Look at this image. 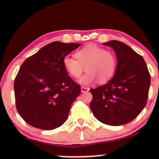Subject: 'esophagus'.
Returning <instances> with one entry per match:
<instances>
[{
	"label": "esophagus",
	"mask_w": 159,
	"mask_h": 159,
	"mask_svg": "<svg viewBox=\"0 0 159 159\" xmlns=\"http://www.w3.org/2000/svg\"><path fill=\"white\" fill-rule=\"evenodd\" d=\"M89 90H90V89H89L88 88H86V87H83V86L81 87V91L82 93L88 92Z\"/></svg>",
	"instance_id": "esophagus-1"
}]
</instances>
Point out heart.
<instances>
[{
	"instance_id": "1",
	"label": "heart",
	"mask_w": 159,
	"mask_h": 159,
	"mask_svg": "<svg viewBox=\"0 0 159 159\" xmlns=\"http://www.w3.org/2000/svg\"><path fill=\"white\" fill-rule=\"evenodd\" d=\"M76 58L66 56L63 58V66L71 77L79 79L85 67L87 72L80 82L89 84L98 80L106 83L114 77L116 71V58L111 51L95 44H89L78 49Z\"/></svg>"
}]
</instances>
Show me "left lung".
I'll return each instance as SVG.
<instances>
[{"label": "left lung", "mask_w": 159, "mask_h": 159, "mask_svg": "<svg viewBox=\"0 0 159 159\" xmlns=\"http://www.w3.org/2000/svg\"><path fill=\"white\" fill-rule=\"evenodd\" d=\"M116 52L117 67L107 84L90 89L94 116L106 125H123L136 118L146 105L151 75L142 56L118 40L104 43Z\"/></svg>", "instance_id": "obj_1"}]
</instances>
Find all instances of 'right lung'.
<instances>
[{"label":"right lung","mask_w":159,"mask_h":159,"mask_svg":"<svg viewBox=\"0 0 159 159\" xmlns=\"http://www.w3.org/2000/svg\"><path fill=\"white\" fill-rule=\"evenodd\" d=\"M80 44L56 41L21 64L14 80L17 111L28 125L51 130L61 126L81 87L67 75L63 58Z\"/></svg>","instance_id":"right-lung-1"}]
</instances>
